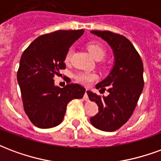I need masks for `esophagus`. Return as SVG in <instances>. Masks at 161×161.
<instances>
[{"label":"esophagus","mask_w":161,"mask_h":161,"mask_svg":"<svg viewBox=\"0 0 161 161\" xmlns=\"http://www.w3.org/2000/svg\"><path fill=\"white\" fill-rule=\"evenodd\" d=\"M84 99L85 101H89V97H88V90L85 91V93L84 95Z\"/></svg>","instance_id":"esophagus-1"}]
</instances>
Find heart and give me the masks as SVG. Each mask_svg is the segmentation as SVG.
Segmentation results:
<instances>
[{
  "mask_svg": "<svg viewBox=\"0 0 161 161\" xmlns=\"http://www.w3.org/2000/svg\"><path fill=\"white\" fill-rule=\"evenodd\" d=\"M88 50L91 53L92 56L94 57L96 59H102L106 55V50L103 46L97 44V43H89L88 44ZM73 54V48L70 47L67 51L64 56V62L69 64L71 60V57ZM74 78L79 84H84V85H90L92 84L94 81L97 79V75L93 72H89V71H77V73L74 75Z\"/></svg>",
  "mask_w": 161,
  "mask_h": 161,
  "instance_id": "heart-1",
  "label": "heart"
}]
</instances>
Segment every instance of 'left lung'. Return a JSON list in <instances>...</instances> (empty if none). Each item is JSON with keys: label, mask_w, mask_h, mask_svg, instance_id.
I'll return each mask as SVG.
<instances>
[{"label": "left lung", "mask_w": 161, "mask_h": 161, "mask_svg": "<svg viewBox=\"0 0 161 161\" xmlns=\"http://www.w3.org/2000/svg\"><path fill=\"white\" fill-rule=\"evenodd\" d=\"M111 46L115 54V65L104 80L96 85L100 91H107V97L88 91L90 100L98 106V113L90 119L97 129L106 132L117 130L131 117L142 94L143 63L129 40L119 33L109 31H91Z\"/></svg>", "instance_id": "1"}]
</instances>
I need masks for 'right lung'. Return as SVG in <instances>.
<instances>
[{
  "mask_svg": "<svg viewBox=\"0 0 161 161\" xmlns=\"http://www.w3.org/2000/svg\"><path fill=\"white\" fill-rule=\"evenodd\" d=\"M84 31L58 30L38 37L21 55L17 71L23 107L30 121L40 128L56 127L63 121L68 103L81 99L85 89L78 84L54 85V77L65 69L64 56Z\"/></svg>",
  "mask_w": 161,
  "mask_h": 161,
  "instance_id": "right-lung-1",
  "label": "right lung"
}]
</instances>
